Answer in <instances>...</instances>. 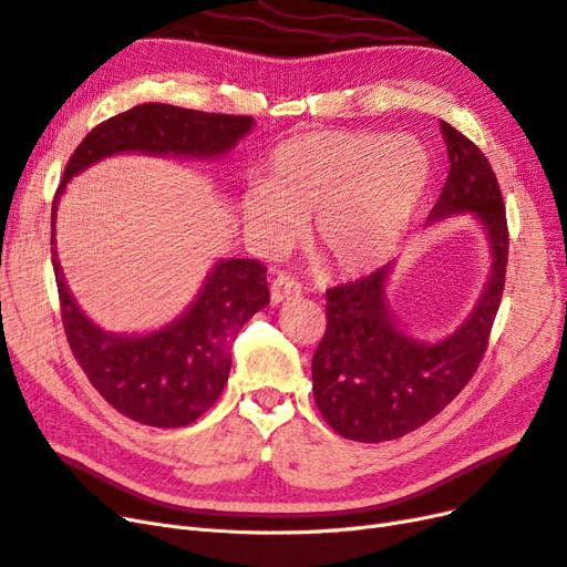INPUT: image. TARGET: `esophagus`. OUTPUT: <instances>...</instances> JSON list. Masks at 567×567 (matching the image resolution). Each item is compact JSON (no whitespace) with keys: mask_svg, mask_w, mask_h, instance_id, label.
I'll return each mask as SVG.
<instances>
[{"mask_svg":"<svg viewBox=\"0 0 567 567\" xmlns=\"http://www.w3.org/2000/svg\"><path fill=\"white\" fill-rule=\"evenodd\" d=\"M271 302L275 305H281L290 298H298L302 292V286L292 279V277H286V275H279L275 281H271Z\"/></svg>","mask_w":567,"mask_h":567,"instance_id":"esophagus-1","label":"esophagus"}]
</instances>
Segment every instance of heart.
<instances>
[{
  "label": "heart",
  "instance_id": "obj_1",
  "mask_svg": "<svg viewBox=\"0 0 567 567\" xmlns=\"http://www.w3.org/2000/svg\"><path fill=\"white\" fill-rule=\"evenodd\" d=\"M429 154L410 135L311 131L269 154L265 183L241 197L248 231L265 246L311 244L330 269L357 277L392 256L429 183Z\"/></svg>",
  "mask_w": 567,
  "mask_h": 567
}]
</instances>
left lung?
Returning <instances> with one entry per match:
<instances>
[{"instance_id": "1", "label": "left lung", "mask_w": 567, "mask_h": 567, "mask_svg": "<svg viewBox=\"0 0 567 567\" xmlns=\"http://www.w3.org/2000/svg\"><path fill=\"white\" fill-rule=\"evenodd\" d=\"M441 133L451 171L429 223L472 213L491 248V277L472 315L439 342L413 338L394 317L386 300L392 262L326 290L328 323L311 380L323 420L349 441H394L436 417L474 378L499 309L509 258L502 192L491 162L466 135L447 122Z\"/></svg>"}]
</instances>
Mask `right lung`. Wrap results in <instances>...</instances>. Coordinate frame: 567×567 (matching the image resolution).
Instances as JSON below:
<instances>
[{
  "mask_svg": "<svg viewBox=\"0 0 567 567\" xmlns=\"http://www.w3.org/2000/svg\"><path fill=\"white\" fill-rule=\"evenodd\" d=\"M252 116L213 114L164 103L135 105L97 124L70 157L51 208L53 275L63 328L76 363L114 410L150 426H185L218 401L231 368V342L244 323L269 305L265 265L229 258L216 262L197 298L159 330L107 333L74 302L55 260V208L74 175L114 154L223 157L252 128Z\"/></svg>",
  "mask_w": 567,
  "mask_h": 567,
  "instance_id": "1",
  "label": "right lung"
}]
</instances>
